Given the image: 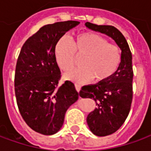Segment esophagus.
Segmentation results:
<instances>
[{
	"instance_id": "1",
	"label": "esophagus",
	"mask_w": 151,
	"mask_h": 151,
	"mask_svg": "<svg viewBox=\"0 0 151 151\" xmlns=\"http://www.w3.org/2000/svg\"><path fill=\"white\" fill-rule=\"evenodd\" d=\"M75 86H76V90H77L78 92H80V90H81V86L76 83V84H75Z\"/></svg>"
}]
</instances>
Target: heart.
<instances>
[{"label": "heart", "mask_w": 151, "mask_h": 151, "mask_svg": "<svg viewBox=\"0 0 151 151\" xmlns=\"http://www.w3.org/2000/svg\"><path fill=\"white\" fill-rule=\"evenodd\" d=\"M76 56L83 58V67L73 70L65 76L66 80L86 83L95 78L104 82L117 71L122 62V52L116 44L109 43L103 36L85 32L71 38V42L61 38L55 47V58L63 71H69L76 64Z\"/></svg>", "instance_id": "b5f03b06"}]
</instances>
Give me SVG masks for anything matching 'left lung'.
I'll return each mask as SVG.
<instances>
[{
    "label": "left lung",
    "instance_id": "obj_1",
    "mask_svg": "<svg viewBox=\"0 0 151 151\" xmlns=\"http://www.w3.org/2000/svg\"><path fill=\"white\" fill-rule=\"evenodd\" d=\"M89 29L112 38L122 51V62L109 81L82 87L81 98L93 99L97 108L89 113L87 124L98 137L113 134L121 127L128 116L132 101V56L125 37L111 25H97L86 22Z\"/></svg>",
    "mask_w": 151,
    "mask_h": 151
}]
</instances>
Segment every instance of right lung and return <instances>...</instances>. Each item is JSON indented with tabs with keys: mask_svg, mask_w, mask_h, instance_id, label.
Returning <instances> with one entry per match:
<instances>
[{
	"mask_svg": "<svg viewBox=\"0 0 151 151\" xmlns=\"http://www.w3.org/2000/svg\"><path fill=\"white\" fill-rule=\"evenodd\" d=\"M79 24L68 20L42 26L27 39L19 55L14 75L17 105L27 125L42 135L62 128L66 110L79 98L72 82L58 86L61 70L55 58L57 42Z\"/></svg>",
	"mask_w": 151,
	"mask_h": 151,
	"instance_id": "obj_1",
	"label": "right lung"
}]
</instances>
